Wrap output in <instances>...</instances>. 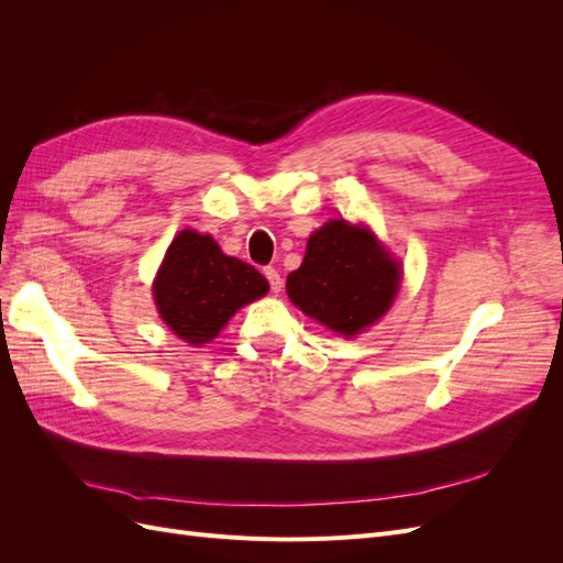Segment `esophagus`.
Here are the masks:
<instances>
[{"label":"esophagus","instance_id":"1","mask_svg":"<svg viewBox=\"0 0 563 563\" xmlns=\"http://www.w3.org/2000/svg\"><path fill=\"white\" fill-rule=\"evenodd\" d=\"M265 277H267V282H269L272 291L279 294L282 286H284V282H282V277H279V272H277L275 267H265Z\"/></svg>","mask_w":563,"mask_h":563}]
</instances>
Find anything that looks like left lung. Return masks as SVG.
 Segmentation results:
<instances>
[{
  "label": "left lung",
  "instance_id": "1",
  "mask_svg": "<svg viewBox=\"0 0 563 563\" xmlns=\"http://www.w3.org/2000/svg\"><path fill=\"white\" fill-rule=\"evenodd\" d=\"M399 284L401 263L378 236L340 218L310 234L300 267L286 279V294L321 327L352 338L391 308Z\"/></svg>",
  "mask_w": 563,
  "mask_h": 563
}]
</instances>
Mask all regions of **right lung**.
<instances>
[{
  "mask_svg": "<svg viewBox=\"0 0 563 563\" xmlns=\"http://www.w3.org/2000/svg\"><path fill=\"white\" fill-rule=\"evenodd\" d=\"M269 291L253 265L225 255L211 234L183 230L166 249L152 284L159 317L180 340L203 345L244 305Z\"/></svg>",
  "mask_w": 563,
  "mask_h": 563,
  "instance_id": "right-lung-1",
  "label": "right lung"
}]
</instances>
